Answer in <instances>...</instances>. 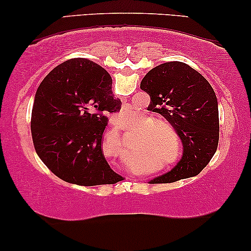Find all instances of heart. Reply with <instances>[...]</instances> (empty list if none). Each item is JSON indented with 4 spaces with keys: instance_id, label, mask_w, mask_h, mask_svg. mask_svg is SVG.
<instances>
[{
    "instance_id": "1",
    "label": "heart",
    "mask_w": 251,
    "mask_h": 251,
    "mask_svg": "<svg viewBox=\"0 0 251 251\" xmlns=\"http://www.w3.org/2000/svg\"><path fill=\"white\" fill-rule=\"evenodd\" d=\"M169 126V125H164V122L159 121V122H154L152 125L149 126L146 128V130L142 131V133L139 135V143L142 144L143 146H152V149H155L157 152L160 153L161 156L164 157L169 156L168 159L164 161V167L167 168H173L175 166H177L178 163L180 162V157H181V152L179 147H176L175 152L173 151V147H171V143H170V138L169 136H167V132L163 131L161 128H157V126ZM156 129H154L153 128ZM174 152L173 154L172 153ZM173 154V156L171 154Z\"/></svg>"
}]
</instances>
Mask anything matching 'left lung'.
<instances>
[{"label":"left lung","instance_id":"obj_1","mask_svg":"<svg viewBox=\"0 0 251 251\" xmlns=\"http://www.w3.org/2000/svg\"><path fill=\"white\" fill-rule=\"evenodd\" d=\"M150 95V111L176 129L184 146L180 162L150 183H174L194 177L210 162L219 139L218 101L209 82L187 64L170 61L154 67L140 82Z\"/></svg>","mask_w":251,"mask_h":251}]
</instances>
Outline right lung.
<instances>
[{
    "instance_id": "1",
    "label": "right lung",
    "mask_w": 251,
    "mask_h": 251,
    "mask_svg": "<svg viewBox=\"0 0 251 251\" xmlns=\"http://www.w3.org/2000/svg\"><path fill=\"white\" fill-rule=\"evenodd\" d=\"M112 77L101 66L74 58L54 67L37 88L30 130L34 149L60 179L80 186L115 184L102 153L107 114L120 112Z\"/></svg>"
}]
</instances>
